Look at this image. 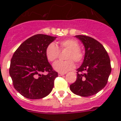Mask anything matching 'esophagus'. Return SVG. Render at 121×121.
Wrapping results in <instances>:
<instances>
[{
  "mask_svg": "<svg viewBox=\"0 0 121 121\" xmlns=\"http://www.w3.org/2000/svg\"><path fill=\"white\" fill-rule=\"evenodd\" d=\"M64 74H65V73H58L59 76H61L64 75Z\"/></svg>",
  "mask_w": 121,
  "mask_h": 121,
  "instance_id": "esophagus-1",
  "label": "esophagus"
}]
</instances>
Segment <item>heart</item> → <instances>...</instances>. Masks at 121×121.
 <instances>
[{
	"instance_id": "obj_1",
	"label": "heart",
	"mask_w": 121,
	"mask_h": 121,
	"mask_svg": "<svg viewBox=\"0 0 121 121\" xmlns=\"http://www.w3.org/2000/svg\"><path fill=\"white\" fill-rule=\"evenodd\" d=\"M59 49L68 50L65 58L66 60H58L53 64V69L59 73H65L72 70L75 67L73 60L76 63H81L84 58V53L79 48V43L74 39H67L62 40L59 42ZM46 57L50 62L57 59L59 54V50L55 43H51L45 50Z\"/></svg>"
}]
</instances>
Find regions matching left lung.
I'll list each match as a JSON object with an SVG mask.
<instances>
[{
  "mask_svg": "<svg viewBox=\"0 0 121 121\" xmlns=\"http://www.w3.org/2000/svg\"><path fill=\"white\" fill-rule=\"evenodd\" d=\"M85 47L83 63L77 69V79L70 85L73 93L88 97L98 93L107 83L110 74V60L107 52L99 42L91 37L75 36Z\"/></svg>",
  "mask_w": 121,
  "mask_h": 121,
  "instance_id": "1",
  "label": "left lung"
}]
</instances>
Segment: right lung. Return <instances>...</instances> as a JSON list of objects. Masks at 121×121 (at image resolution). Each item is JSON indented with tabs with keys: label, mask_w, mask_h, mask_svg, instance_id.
<instances>
[{
	"label": "right lung",
	"mask_w": 121,
	"mask_h": 121,
	"mask_svg": "<svg viewBox=\"0 0 121 121\" xmlns=\"http://www.w3.org/2000/svg\"><path fill=\"white\" fill-rule=\"evenodd\" d=\"M56 37L39 34L24 41L11 60L9 75L14 87L25 98L37 99L51 93L58 76L46 57V48ZM47 71L45 75L42 73Z\"/></svg>",
	"instance_id": "obj_1"
}]
</instances>
